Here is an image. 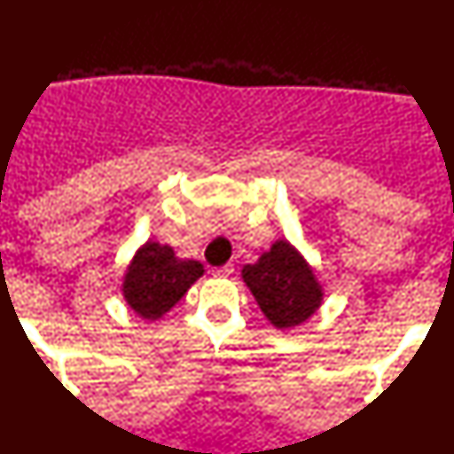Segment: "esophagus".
<instances>
[{
  "mask_svg": "<svg viewBox=\"0 0 454 454\" xmlns=\"http://www.w3.org/2000/svg\"><path fill=\"white\" fill-rule=\"evenodd\" d=\"M211 272H214V277H217V278H228L234 272V266H232V263H226V266L214 268Z\"/></svg>",
  "mask_w": 454,
  "mask_h": 454,
  "instance_id": "obj_1",
  "label": "esophagus"
}]
</instances>
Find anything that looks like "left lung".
<instances>
[{
    "label": "left lung",
    "mask_w": 454,
    "mask_h": 454,
    "mask_svg": "<svg viewBox=\"0 0 454 454\" xmlns=\"http://www.w3.org/2000/svg\"><path fill=\"white\" fill-rule=\"evenodd\" d=\"M257 306L277 329L306 323L323 303V286L303 255L289 240L278 239L255 263L240 270Z\"/></svg>",
    "instance_id": "obj_1"
}]
</instances>
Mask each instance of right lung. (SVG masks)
<instances>
[{
  "instance_id": "add662e5",
  "label": "right lung",
  "mask_w": 454,
  "mask_h": 454,
  "mask_svg": "<svg viewBox=\"0 0 454 454\" xmlns=\"http://www.w3.org/2000/svg\"><path fill=\"white\" fill-rule=\"evenodd\" d=\"M203 263L180 260L169 245L146 240L131 257L123 277V297L137 317L157 320L203 277Z\"/></svg>"
}]
</instances>
